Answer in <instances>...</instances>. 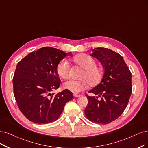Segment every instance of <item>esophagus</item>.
I'll list each match as a JSON object with an SVG mask.
<instances>
[{"instance_id": "esophagus-1", "label": "esophagus", "mask_w": 148, "mask_h": 148, "mask_svg": "<svg viewBox=\"0 0 148 148\" xmlns=\"http://www.w3.org/2000/svg\"><path fill=\"white\" fill-rule=\"evenodd\" d=\"M74 96L75 97H79L80 96H81L80 95H77V94H74Z\"/></svg>"}]
</instances>
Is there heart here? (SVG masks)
I'll use <instances>...</instances> for the list:
<instances>
[{
	"mask_svg": "<svg viewBox=\"0 0 148 148\" xmlns=\"http://www.w3.org/2000/svg\"><path fill=\"white\" fill-rule=\"evenodd\" d=\"M71 61L83 69L79 76L80 80L70 79L66 81L63 87L74 93H79L86 90L88 85L95 86L100 81L102 69L98 66L96 60L87 54H80L75 56ZM70 66L66 60H62L57 66V73L60 77L66 79L69 77Z\"/></svg>",
	"mask_w": 148,
	"mask_h": 148,
	"instance_id": "1",
	"label": "heart"
}]
</instances>
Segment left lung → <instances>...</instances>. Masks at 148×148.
I'll return each mask as SVG.
<instances>
[{"label":"left lung","mask_w":148,"mask_h":148,"mask_svg":"<svg viewBox=\"0 0 148 148\" xmlns=\"http://www.w3.org/2000/svg\"><path fill=\"white\" fill-rule=\"evenodd\" d=\"M92 51L90 56L99 60L104 73L101 82L88 92L95 96L86 95L88 102L85 114L91 122L106 124L121 116L126 108L132 94V74L119 53L103 47Z\"/></svg>","instance_id":"1"}]
</instances>
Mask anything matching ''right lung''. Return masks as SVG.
Listing matches in <instances>:
<instances>
[{
	"mask_svg": "<svg viewBox=\"0 0 148 148\" xmlns=\"http://www.w3.org/2000/svg\"><path fill=\"white\" fill-rule=\"evenodd\" d=\"M70 52L45 47L29 53L16 66L13 79V91L20 111L32 122L48 124L56 121L73 93L64 90L55 95L60 79L57 73L59 62Z\"/></svg>",
	"mask_w": 148,
	"mask_h": 148,
	"instance_id": "obj_1",
	"label": "right lung"
}]
</instances>
